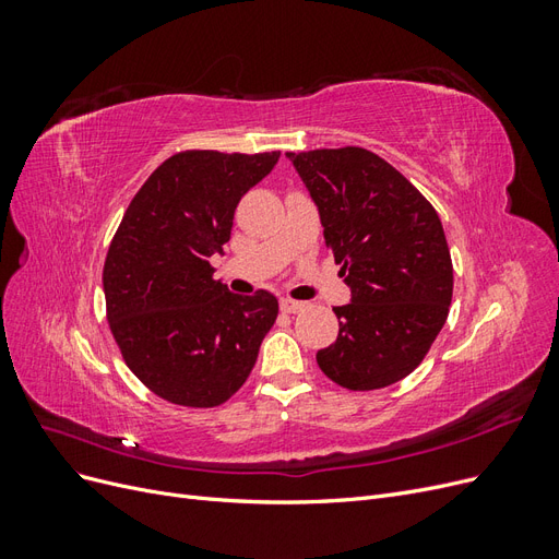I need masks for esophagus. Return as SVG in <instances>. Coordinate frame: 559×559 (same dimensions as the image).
Returning a JSON list of instances; mask_svg holds the SVG:
<instances>
[{
	"instance_id": "34e87169",
	"label": "esophagus",
	"mask_w": 559,
	"mask_h": 559,
	"mask_svg": "<svg viewBox=\"0 0 559 559\" xmlns=\"http://www.w3.org/2000/svg\"><path fill=\"white\" fill-rule=\"evenodd\" d=\"M280 306H282V310H284V312H300L302 308H306V302L292 300V298H282V300H280Z\"/></svg>"
}]
</instances>
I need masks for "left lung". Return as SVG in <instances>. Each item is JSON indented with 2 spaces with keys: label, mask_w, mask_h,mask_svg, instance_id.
<instances>
[{
  "label": "left lung",
  "mask_w": 559,
  "mask_h": 559,
  "mask_svg": "<svg viewBox=\"0 0 559 559\" xmlns=\"http://www.w3.org/2000/svg\"><path fill=\"white\" fill-rule=\"evenodd\" d=\"M317 205L349 286L335 343L317 352L333 382L354 392L411 376L441 333L452 302L443 224L396 167L359 146L286 154Z\"/></svg>",
  "instance_id": "obj_1"
}]
</instances>
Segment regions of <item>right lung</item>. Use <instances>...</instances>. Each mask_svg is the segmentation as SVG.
I'll use <instances>...</instances> for the list:
<instances>
[{"label":"right lung","instance_id":"right-lung-1","mask_svg":"<svg viewBox=\"0 0 559 559\" xmlns=\"http://www.w3.org/2000/svg\"><path fill=\"white\" fill-rule=\"evenodd\" d=\"M277 160L280 151H183L144 181L114 235L103 273L109 326L132 373L165 401H228L275 324L277 298L230 294L210 257L224 253L235 207Z\"/></svg>","mask_w":559,"mask_h":559}]
</instances>
